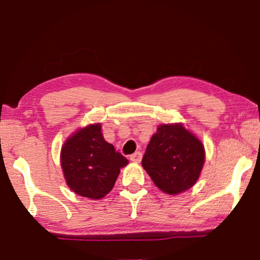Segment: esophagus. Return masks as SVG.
Masks as SVG:
<instances>
[{"label":"esophagus","instance_id":"1","mask_svg":"<svg viewBox=\"0 0 260 260\" xmlns=\"http://www.w3.org/2000/svg\"><path fill=\"white\" fill-rule=\"evenodd\" d=\"M141 158H142V152L141 151H136L129 156V159L134 162H140Z\"/></svg>","mask_w":260,"mask_h":260}]
</instances>
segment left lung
<instances>
[{"label":"left lung","instance_id":"left-lung-1","mask_svg":"<svg viewBox=\"0 0 260 260\" xmlns=\"http://www.w3.org/2000/svg\"><path fill=\"white\" fill-rule=\"evenodd\" d=\"M204 147L182 125H160L142 158L153 183L170 195L192 187L204 164Z\"/></svg>","mask_w":260,"mask_h":260}]
</instances>
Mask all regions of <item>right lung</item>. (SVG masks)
<instances>
[{
	"label": "right lung",
	"mask_w": 260,
	"mask_h": 260,
	"mask_svg": "<svg viewBox=\"0 0 260 260\" xmlns=\"http://www.w3.org/2000/svg\"><path fill=\"white\" fill-rule=\"evenodd\" d=\"M60 162L69 187L78 195L100 200L114 186L128 160L101 133V125L78 131L61 148Z\"/></svg>",
	"instance_id": "right-lung-1"
}]
</instances>
